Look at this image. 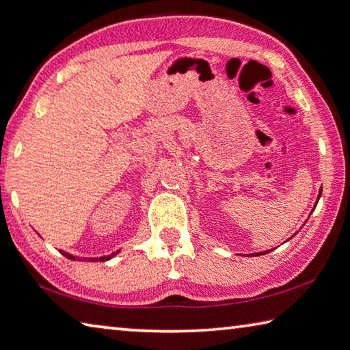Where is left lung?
I'll return each mask as SVG.
<instances>
[{"mask_svg":"<svg viewBox=\"0 0 350 350\" xmlns=\"http://www.w3.org/2000/svg\"><path fill=\"white\" fill-rule=\"evenodd\" d=\"M320 196H321V189H320V193H319V198H317V202H319V200H320ZM269 252H271V250H267V252H262V253H254V254L262 256V254H267V253H269ZM254 254H252V256H254Z\"/></svg>","mask_w":350,"mask_h":350,"instance_id":"1","label":"left lung"}]
</instances>
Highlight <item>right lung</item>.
<instances>
[{
  "mask_svg": "<svg viewBox=\"0 0 350 350\" xmlns=\"http://www.w3.org/2000/svg\"><path fill=\"white\" fill-rule=\"evenodd\" d=\"M117 253H118V250H117L116 253L109 254V256H102V257H90L88 260H91V262H94V260H100V262H105V260H109V259H113V257H114ZM61 254H62V256H65V257H68V259H71V260H76V259H77L76 256H72V254H70V253H67V252H62V250H61ZM77 260H79V259H77ZM83 260H87V257H85Z\"/></svg>",
  "mask_w": 350,
  "mask_h": 350,
  "instance_id": "obj_1",
  "label": "right lung"
}]
</instances>
